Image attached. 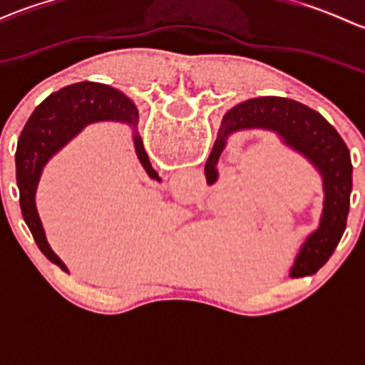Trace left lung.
Returning a JSON list of instances; mask_svg holds the SVG:
<instances>
[{
  "mask_svg": "<svg viewBox=\"0 0 365 365\" xmlns=\"http://www.w3.org/2000/svg\"><path fill=\"white\" fill-rule=\"evenodd\" d=\"M244 128L272 130L305 157L323 178L325 205L319 227L305 240L289 275H314L329 261L346 230L353 165L349 150L336 128L314 109L282 97H259L235 106L222 118L219 135L205 165L206 182L217 180V160L226 138Z\"/></svg>",
  "mask_w": 365,
  "mask_h": 365,
  "instance_id": "8db88e82",
  "label": "left lung"
}]
</instances>
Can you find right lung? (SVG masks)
<instances>
[{
    "label": "right lung",
    "mask_w": 365,
    "mask_h": 365,
    "mask_svg": "<svg viewBox=\"0 0 365 365\" xmlns=\"http://www.w3.org/2000/svg\"><path fill=\"white\" fill-rule=\"evenodd\" d=\"M138 118L139 113L135 104L120 90L108 86V84L84 81V83L61 88L56 93L49 95L26 121L19 141H17L16 152L17 187H19L21 194L19 203L24 222L28 224L38 249L51 263L65 268L60 257L47 244L46 233H43L35 206L36 185H38L43 165L88 123L101 120H116L135 125ZM134 143L143 168L152 178H159V175L153 171L152 164H150L141 138L135 135Z\"/></svg>",
    "instance_id": "obj_1"
}]
</instances>
